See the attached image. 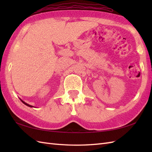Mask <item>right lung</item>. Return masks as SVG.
Here are the masks:
<instances>
[{
  "label": "right lung",
  "instance_id": "right-lung-1",
  "mask_svg": "<svg viewBox=\"0 0 152 152\" xmlns=\"http://www.w3.org/2000/svg\"><path fill=\"white\" fill-rule=\"evenodd\" d=\"M21 102H22L23 103V104H25V105H27V106H29V107H33V106H31V105H29V104H27V103H26V102H25L24 101H22V100H21Z\"/></svg>",
  "mask_w": 152,
  "mask_h": 152
}]
</instances>
